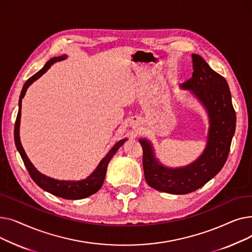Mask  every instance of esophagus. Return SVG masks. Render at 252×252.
<instances>
[{"instance_id": "1", "label": "esophagus", "mask_w": 252, "mask_h": 252, "mask_svg": "<svg viewBox=\"0 0 252 252\" xmlns=\"http://www.w3.org/2000/svg\"><path fill=\"white\" fill-rule=\"evenodd\" d=\"M135 121H136L137 123H139V119H137V118H136V119H135Z\"/></svg>"}]
</instances>
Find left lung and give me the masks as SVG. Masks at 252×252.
Masks as SVG:
<instances>
[{"instance_id": "1", "label": "left lung", "mask_w": 252, "mask_h": 252, "mask_svg": "<svg viewBox=\"0 0 252 252\" xmlns=\"http://www.w3.org/2000/svg\"><path fill=\"white\" fill-rule=\"evenodd\" d=\"M192 77L181 85L206 110L209 128L202 154L188 165L168 167L155 155L152 143L139 139L143 148L144 175L150 187L169 194H188L218 175L227 161L236 128V113L224 77L210 68L199 55L192 54Z\"/></svg>"}]
</instances>
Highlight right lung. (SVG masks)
<instances>
[{
	"label": "right lung",
	"mask_w": 252,
	"mask_h": 252,
	"mask_svg": "<svg viewBox=\"0 0 252 252\" xmlns=\"http://www.w3.org/2000/svg\"><path fill=\"white\" fill-rule=\"evenodd\" d=\"M66 58H67V55H62L59 57L51 58L45 64V66L41 70L37 71L31 78H29L28 81H26V83L24 84L22 91H21L20 97H19V105H18L19 109H18L16 123H15V128H14V140H15V144H16V148H17L18 152L20 153V156L24 162L25 167L28 168L32 179L34 181V183L37 185L38 187H41L43 190H45L53 195L64 198V199L76 200V199H83V198H87L93 194H95L96 192H98L100 190V188L103 185L105 176H106V170H107L109 161L111 160V158L116 153V151L123 146L127 139L126 138V139L118 141L110 149V151L106 154V156L103 158V159L99 162V164L95 168V170L93 171V173L89 177H87L86 179L81 180V181H65V180H56V179L50 178L46 175H43L42 173H39V171L34 167V165L31 162L28 155H26V153L22 147L21 142H20V136H19L22 99L25 96L26 90L29 89V87L34 81H36L37 78L41 77L45 72H47V70L51 67L52 64H54L57 61H62Z\"/></svg>",
	"instance_id": "right-lung-1"
}]
</instances>
